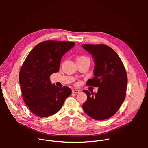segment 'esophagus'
Here are the masks:
<instances>
[{"instance_id": "1", "label": "esophagus", "mask_w": 148, "mask_h": 148, "mask_svg": "<svg viewBox=\"0 0 148 148\" xmlns=\"http://www.w3.org/2000/svg\"><path fill=\"white\" fill-rule=\"evenodd\" d=\"M72 92L73 93V94H78V93H79V92H80V91H79V90H76V89H75V90H73Z\"/></svg>"}]
</instances>
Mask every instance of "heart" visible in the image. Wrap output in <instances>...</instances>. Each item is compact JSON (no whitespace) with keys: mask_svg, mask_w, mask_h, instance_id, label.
I'll return each mask as SVG.
<instances>
[{"mask_svg":"<svg viewBox=\"0 0 148 148\" xmlns=\"http://www.w3.org/2000/svg\"><path fill=\"white\" fill-rule=\"evenodd\" d=\"M86 59H89L88 58L86 57V56H81L77 58V61H81V60H86Z\"/></svg>","mask_w":148,"mask_h":148,"instance_id":"heart-1","label":"heart"}]
</instances>
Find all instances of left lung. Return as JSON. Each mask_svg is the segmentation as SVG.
I'll return each instance as SVG.
<instances>
[{
  "label": "left lung",
  "instance_id": "left-lung-1",
  "mask_svg": "<svg viewBox=\"0 0 148 148\" xmlns=\"http://www.w3.org/2000/svg\"><path fill=\"white\" fill-rule=\"evenodd\" d=\"M82 47L92 54L95 62V77L89 79L86 84L98 87L95 94L93 91L83 90L88 96L83 109L93 119L104 120L117 112L125 99L127 72L119 56L109 46L83 44Z\"/></svg>",
  "mask_w": 148,
  "mask_h": 148
}]
</instances>
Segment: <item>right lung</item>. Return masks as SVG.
<instances>
[{
    "instance_id": "1",
    "label": "right lung",
    "mask_w": 148,
    "mask_h": 148,
    "mask_svg": "<svg viewBox=\"0 0 148 148\" xmlns=\"http://www.w3.org/2000/svg\"><path fill=\"white\" fill-rule=\"evenodd\" d=\"M74 42L45 41L30 51L19 73V82L25 103L39 117L56 113L72 90L67 86L52 84L50 75L59 70L61 59L74 46Z\"/></svg>"
}]
</instances>
